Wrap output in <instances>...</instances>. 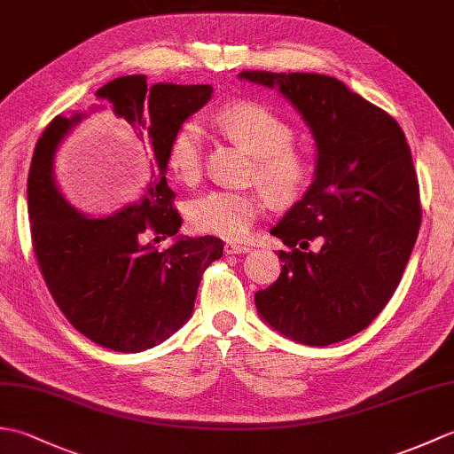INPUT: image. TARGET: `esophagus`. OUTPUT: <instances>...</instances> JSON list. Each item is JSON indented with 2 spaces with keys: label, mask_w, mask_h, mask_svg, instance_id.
Returning a JSON list of instances; mask_svg holds the SVG:
<instances>
[{
  "label": "esophagus",
  "mask_w": 454,
  "mask_h": 454,
  "mask_svg": "<svg viewBox=\"0 0 454 454\" xmlns=\"http://www.w3.org/2000/svg\"><path fill=\"white\" fill-rule=\"evenodd\" d=\"M224 252L228 255H234V254H247L249 247L247 246H242V244H236V242H228L224 246Z\"/></svg>",
  "instance_id": "1"
}]
</instances>
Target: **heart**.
Returning a JSON list of instances; mask_svg holds the SVG:
<instances>
[{"label": "heart", "mask_w": 454, "mask_h": 454, "mask_svg": "<svg viewBox=\"0 0 454 454\" xmlns=\"http://www.w3.org/2000/svg\"><path fill=\"white\" fill-rule=\"evenodd\" d=\"M216 127L254 156L252 179L277 207L291 205L310 183V161L293 146L288 122L257 103H232L215 114ZM202 130L195 121L183 122L168 146V166L179 181L200 176ZM259 191H208L191 200L189 224L202 234L239 239L263 210Z\"/></svg>", "instance_id": "heart-1"}]
</instances>
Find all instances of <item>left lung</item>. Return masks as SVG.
<instances>
[{"mask_svg": "<svg viewBox=\"0 0 454 454\" xmlns=\"http://www.w3.org/2000/svg\"><path fill=\"white\" fill-rule=\"evenodd\" d=\"M278 90L310 127L314 181L271 234L281 275L255 293L262 320L296 343L324 347L364 330L400 285L421 224L419 185L400 124L322 74L242 72ZM312 241L320 250L307 247Z\"/></svg>", "mask_w": 454, "mask_h": 454, "instance_id": "1", "label": "left lung"}]
</instances>
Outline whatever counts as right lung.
Returning <instances> with one entry per match:
<instances>
[{"instance_id": "add662e5", "label": "right lung", "mask_w": 454, "mask_h": 454, "mask_svg": "<svg viewBox=\"0 0 454 454\" xmlns=\"http://www.w3.org/2000/svg\"><path fill=\"white\" fill-rule=\"evenodd\" d=\"M210 95L208 83L148 85L146 75L98 90L91 113L109 111L152 153L142 197L107 216L74 208L54 179L58 148L88 113L56 117L36 142L27 205L38 267L67 322L107 349L140 353L166 341L191 317L205 269L222 257L220 238L177 234L181 216L166 179L171 137ZM150 231L176 242L158 250L145 239Z\"/></svg>"}]
</instances>
